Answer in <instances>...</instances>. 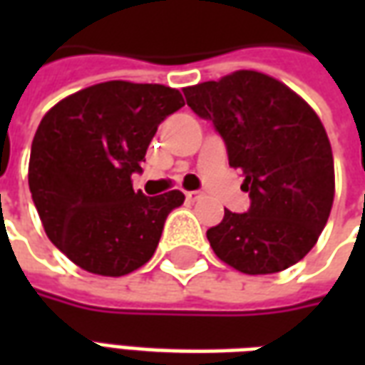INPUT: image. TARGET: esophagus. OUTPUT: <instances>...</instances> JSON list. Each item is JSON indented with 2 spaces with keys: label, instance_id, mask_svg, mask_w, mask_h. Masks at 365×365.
<instances>
[{
  "label": "esophagus",
  "instance_id": "34e87169",
  "mask_svg": "<svg viewBox=\"0 0 365 365\" xmlns=\"http://www.w3.org/2000/svg\"><path fill=\"white\" fill-rule=\"evenodd\" d=\"M185 197H187V201H191V203H195V201H199V199L203 197V193H201V191H187Z\"/></svg>",
  "mask_w": 365,
  "mask_h": 365
}]
</instances>
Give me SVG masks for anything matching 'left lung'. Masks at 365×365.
<instances>
[{
    "label": "left lung",
    "instance_id": "left-lung-1",
    "mask_svg": "<svg viewBox=\"0 0 365 365\" xmlns=\"http://www.w3.org/2000/svg\"><path fill=\"white\" fill-rule=\"evenodd\" d=\"M183 96L213 123L250 195L246 213L225 209L207 230L213 252L250 275L297 264L317 245L334 199V160L317 113L285 83L254 70L191 86Z\"/></svg>",
    "mask_w": 365,
    "mask_h": 365
}]
</instances>
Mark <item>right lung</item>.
Wrapping results in <instances>:
<instances>
[{"label":"right lung","instance_id":"add662e5","mask_svg":"<svg viewBox=\"0 0 365 365\" xmlns=\"http://www.w3.org/2000/svg\"><path fill=\"white\" fill-rule=\"evenodd\" d=\"M182 93L160 83L103 82L62 99L36 128L29 190L46 237L76 266L130 274L146 262L182 191L146 197L133 190L158 125L182 109Z\"/></svg>","mask_w":365,"mask_h":365}]
</instances>
